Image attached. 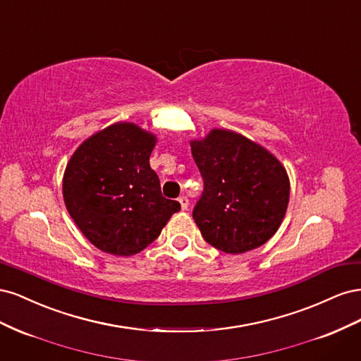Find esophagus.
<instances>
[{"mask_svg":"<svg viewBox=\"0 0 361 361\" xmlns=\"http://www.w3.org/2000/svg\"><path fill=\"white\" fill-rule=\"evenodd\" d=\"M179 203H180V209H182V211H187V209H188L190 202H188L187 197H185V195H180V197H179Z\"/></svg>","mask_w":361,"mask_h":361,"instance_id":"esophagus-1","label":"esophagus"}]
</instances>
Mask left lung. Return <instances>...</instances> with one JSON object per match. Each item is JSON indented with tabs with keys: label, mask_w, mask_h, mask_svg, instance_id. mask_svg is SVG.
<instances>
[{
	"label": "left lung",
	"mask_w": 361,
	"mask_h": 361,
	"mask_svg": "<svg viewBox=\"0 0 361 361\" xmlns=\"http://www.w3.org/2000/svg\"><path fill=\"white\" fill-rule=\"evenodd\" d=\"M190 145L204 183L192 211L204 241L227 255L264 245L288 209L290 183L283 164L231 129H211Z\"/></svg>",
	"instance_id": "left-lung-1"
}]
</instances>
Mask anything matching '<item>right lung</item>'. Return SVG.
Listing matches in <instances>:
<instances>
[{
  "label": "right lung",
  "mask_w": 361,
  "mask_h": 361,
  "mask_svg": "<svg viewBox=\"0 0 361 361\" xmlns=\"http://www.w3.org/2000/svg\"><path fill=\"white\" fill-rule=\"evenodd\" d=\"M157 135L117 122L78 146L63 174V199L82 235L101 251L133 256L159 236L176 200L161 194L149 158Z\"/></svg>",
  "instance_id": "right-lung-1"
}]
</instances>
